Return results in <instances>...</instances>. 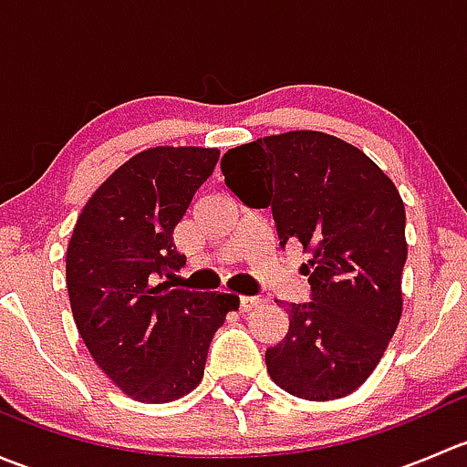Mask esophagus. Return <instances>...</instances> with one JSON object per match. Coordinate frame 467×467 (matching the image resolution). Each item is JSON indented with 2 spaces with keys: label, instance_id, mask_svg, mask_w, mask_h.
I'll use <instances>...</instances> for the list:
<instances>
[{
  "label": "esophagus",
  "instance_id": "esophagus-1",
  "mask_svg": "<svg viewBox=\"0 0 467 467\" xmlns=\"http://www.w3.org/2000/svg\"><path fill=\"white\" fill-rule=\"evenodd\" d=\"M257 305H262V298H255V296H242V298H239V309H242V312H251Z\"/></svg>",
  "mask_w": 467,
  "mask_h": 467
}]
</instances>
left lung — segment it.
Wrapping results in <instances>:
<instances>
[{
    "label": "left lung",
    "instance_id": "left-lung-1",
    "mask_svg": "<svg viewBox=\"0 0 467 467\" xmlns=\"http://www.w3.org/2000/svg\"><path fill=\"white\" fill-rule=\"evenodd\" d=\"M225 185L246 205L271 207L280 246L303 244L312 303H282L289 332L266 350L271 379L323 402L359 389L402 317L404 203L357 146L289 130L230 149Z\"/></svg>",
    "mask_w": 467,
    "mask_h": 467
}]
</instances>
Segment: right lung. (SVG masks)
Here are the masks:
<instances>
[{"label":"right lung","instance_id":"1","mask_svg":"<svg viewBox=\"0 0 467 467\" xmlns=\"http://www.w3.org/2000/svg\"><path fill=\"white\" fill-rule=\"evenodd\" d=\"M219 162V149L153 146L126 160L83 207L67 246L74 321L99 368L138 402L164 404L203 379L207 348L234 294L158 282L185 255L173 228Z\"/></svg>","mask_w":467,"mask_h":467}]
</instances>
